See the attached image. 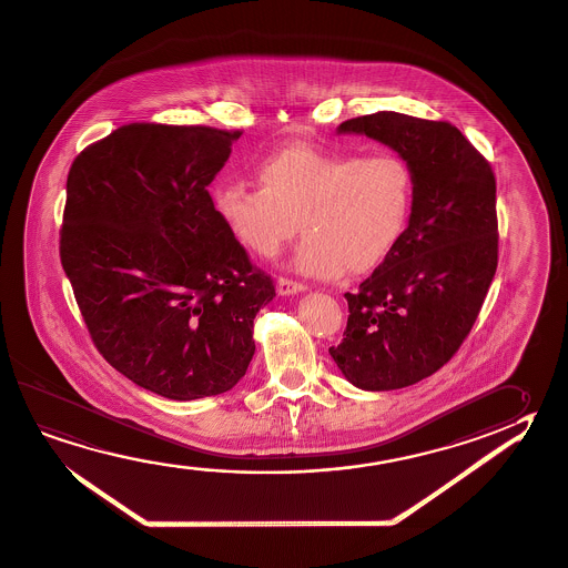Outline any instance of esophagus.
Here are the masks:
<instances>
[{
    "mask_svg": "<svg viewBox=\"0 0 568 568\" xmlns=\"http://www.w3.org/2000/svg\"><path fill=\"white\" fill-rule=\"evenodd\" d=\"M306 286L302 284V282H296V280L292 278H278V284H276V292H278V296H290V294H298V292H304Z\"/></svg>",
    "mask_w": 568,
    "mask_h": 568,
    "instance_id": "1",
    "label": "esophagus"
}]
</instances>
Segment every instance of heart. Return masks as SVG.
<instances>
[{
	"mask_svg": "<svg viewBox=\"0 0 568 568\" xmlns=\"http://www.w3.org/2000/svg\"><path fill=\"white\" fill-rule=\"evenodd\" d=\"M260 189L224 183L214 212L246 251L272 256L300 229L294 268L332 280L379 266L414 206V174L397 154L364 156L292 144L258 166Z\"/></svg>",
	"mask_w": 568,
	"mask_h": 568,
	"instance_id": "b5f03b06",
	"label": "heart"
}]
</instances>
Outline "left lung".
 I'll use <instances>...</instances> for the list:
<instances>
[{"label":"left lung","instance_id":"1","mask_svg":"<svg viewBox=\"0 0 568 568\" xmlns=\"http://www.w3.org/2000/svg\"><path fill=\"white\" fill-rule=\"evenodd\" d=\"M337 133L387 144L414 174V206L394 251L347 292L346 332L329 347L349 384L389 392L445 366L479 316L497 270L495 174L447 121L379 111Z\"/></svg>","mask_w":568,"mask_h":568}]
</instances>
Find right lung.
<instances>
[{"label": "right lung", "mask_w": 568, "mask_h": 568, "mask_svg": "<svg viewBox=\"0 0 568 568\" xmlns=\"http://www.w3.org/2000/svg\"><path fill=\"white\" fill-rule=\"evenodd\" d=\"M241 135L131 123L69 171L59 252L87 329L116 372L176 402L241 382L276 296L206 191Z\"/></svg>", "instance_id": "add662e5"}]
</instances>
